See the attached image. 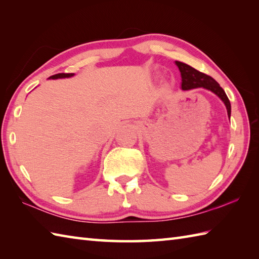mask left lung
I'll return each mask as SVG.
<instances>
[{
	"label": "left lung",
	"instance_id": "obj_1",
	"mask_svg": "<svg viewBox=\"0 0 259 259\" xmlns=\"http://www.w3.org/2000/svg\"><path fill=\"white\" fill-rule=\"evenodd\" d=\"M175 63L178 67L181 74V89L191 90L196 89V88H205V89L213 92L214 95L221 98L222 101L225 103V106H226L227 109L228 117L230 118L232 107H230L229 99L226 96V93H225L223 88L219 85L216 80H213L211 76L200 72V71L194 69L188 64L179 61H176Z\"/></svg>",
	"mask_w": 259,
	"mask_h": 259
}]
</instances>
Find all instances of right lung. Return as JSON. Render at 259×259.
Masks as SVG:
<instances>
[{"label": "right lung", "mask_w": 259, "mask_h": 259, "mask_svg": "<svg viewBox=\"0 0 259 259\" xmlns=\"http://www.w3.org/2000/svg\"><path fill=\"white\" fill-rule=\"evenodd\" d=\"M74 75V73H58L51 75L49 79H63V78H70V76Z\"/></svg>", "instance_id": "obj_1"}]
</instances>
